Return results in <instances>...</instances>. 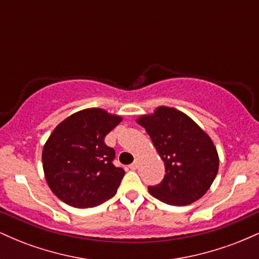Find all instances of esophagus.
Instances as JSON below:
<instances>
[{"mask_svg":"<svg viewBox=\"0 0 259 259\" xmlns=\"http://www.w3.org/2000/svg\"><path fill=\"white\" fill-rule=\"evenodd\" d=\"M129 168H130V169H133V170H135V169H138V168H139V160L136 159L135 162L132 163V164L129 165Z\"/></svg>","mask_w":259,"mask_h":259,"instance_id":"esophagus-1","label":"esophagus"}]
</instances>
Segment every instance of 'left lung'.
Wrapping results in <instances>:
<instances>
[{"label":"left lung","instance_id":"1","mask_svg":"<svg viewBox=\"0 0 259 259\" xmlns=\"http://www.w3.org/2000/svg\"><path fill=\"white\" fill-rule=\"evenodd\" d=\"M159 157L165 175L160 184L148 186L153 197L171 206H186L208 191L219 168L212 139L185 113L171 107H157L139 118Z\"/></svg>","mask_w":259,"mask_h":259}]
</instances>
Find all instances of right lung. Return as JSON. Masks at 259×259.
<instances>
[{"label": "right lung", "instance_id": "1", "mask_svg": "<svg viewBox=\"0 0 259 259\" xmlns=\"http://www.w3.org/2000/svg\"><path fill=\"white\" fill-rule=\"evenodd\" d=\"M123 118L101 108L79 111L55 127L42 150L45 178L61 201L75 208L99 206L113 197L124 169L105 138Z\"/></svg>", "mask_w": 259, "mask_h": 259}]
</instances>
